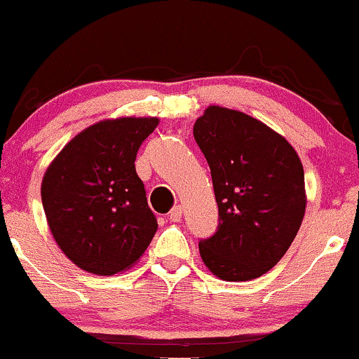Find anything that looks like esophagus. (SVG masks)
Returning a JSON list of instances; mask_svg holds the SVG:
<instances>
[{"label":"esophagus","mask_w":359,"mask_h":359,"mask_svg":"<svg viewBox=\"0 0 359 359\" xmlns=\"http://www.w3.org/2000/svg\"><path fill=\"white\" fill-rule=\"evenodd\" d=\"M181 215H183V208L180 207V205H176V207L171 208V212H169V220L171 222H180L181 220Z\"/></svg>","instance_id":"34e87169"}]
</instances>
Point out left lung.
<instances>
[{"label":"left lung","instance_id":"obj_1","mask_svg":"<svg viewBox=\"0 0 359 359\" xmlns=\"http://www.w3.org/2000/svg\"><path fill=\"white\" fill-rule=\"evenodd\" d=\"M212 172L219 227L200 239V256L215 276L248 281L269 271L295 239L305 213L299 154L259 120L208 107L193 127Z\"/></svg>","mask_w":359,"mask_h":359}]
</instances>
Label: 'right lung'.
Here are the masks:
<instances>
[{
	"instance_id": "obj_1",
	"label": "right lung",
	"mask_w": 359,
	"mask_h": 359,
	"mask_svg": "<svg viewBox=\"0 0 359 359\" xmlns=\"http://www.w3.org/2000/svg\"><path fill=\"white\" fill-rule=\"evenodd\" d=\"M158 123L134 116L95 123L76 135L43 175L42 205L52 236L84 271H126L158 231L134 164Z\"/></svg>"
}]
</instances>
